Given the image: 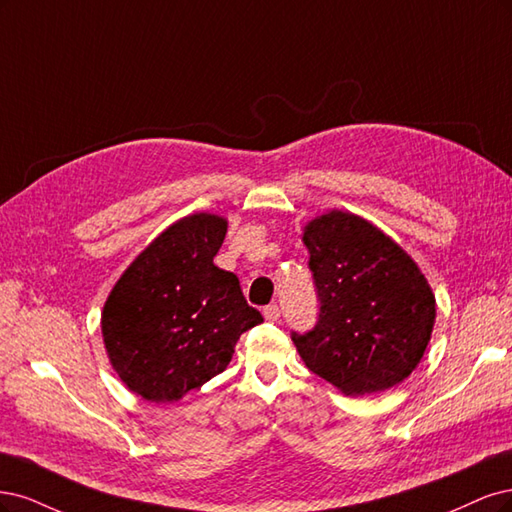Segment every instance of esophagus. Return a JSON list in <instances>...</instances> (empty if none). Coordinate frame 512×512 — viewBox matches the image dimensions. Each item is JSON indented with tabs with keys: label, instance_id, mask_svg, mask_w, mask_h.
I'll list each match as a JSON object with an SVG mask.
<instances>
[{
	"label": "esophagus",
	"instance_id": "1",
	"mask_svg": "<svg viewBox=\"0 0 512 512\" xmlns=\"http://www.w3.org/2000/svg\"><path fill=\"white\" fill-rule=\"evenodd\" d=\"M263 317H266V321H276L280 317L278 304H268L266 308H263Z\"/></svg>",
	"mask_w": 512,
	"mask_h": 512
}]
</instances>
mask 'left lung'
<instances>
[{
	"label": "left lung",
	"mask_w": 512,
	"mask_h": 512,
	"mask_svg": "<svg viewBox=\"0 0 512 512\" xmlns=\"http://www.w3.org/2000/svg\"><path fill=\"white\" fill-rule=\"evenodd\" d=\"M317 325L293 332L308 370L344 395L402 383L432 338L436 298L410 255L381 229L332 210L304 227Z\"/></svg>",
	"instance_id": "1"
}]
</instances>
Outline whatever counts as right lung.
Listing matches in <instances>:
<instances>
[{
    "label": "right lung",
    "mask_w": 512,
    "mask_h": 512,
    "mask_svg": "<svg viewBox=\"0 0 512 512\" xmlns=\"http://www.w3.org/2000/svg\"><path fill=\"white\" fill-rule=\"evenodd\" d=\"M225 234L223 217L189 214L148 244L108 295L102 334L110 364L148 402H178L200 389L263 321L238 276L214 266Z\"/></svg>",
    "instance_id": "add662e5"
}]
</instances>
